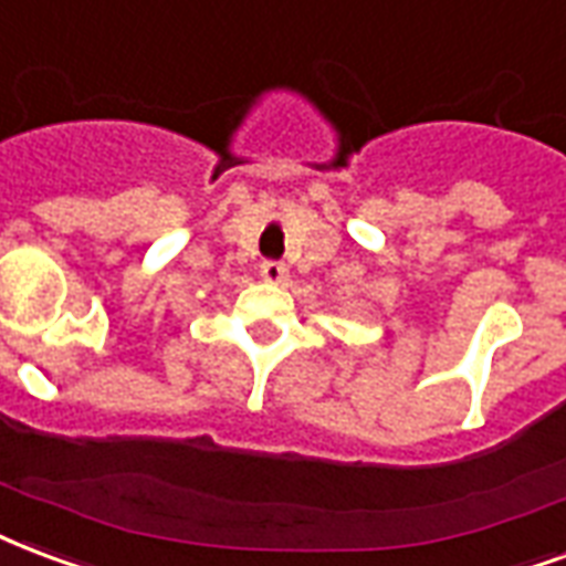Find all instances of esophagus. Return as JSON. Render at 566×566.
I'll return each instance as SVG.
<instances>
[{"instance_id":"esophagus-1","label":"esophagus","mask_w":566,"mask_h":566,"mask_svg":"<svg viewBox=\"0 0 566 566\" xmlns=\"http://www.w3.org/2000/svg\"><path fill=\"white\" fill-rule=\"evenodd\" d=\"M261 279L266 284H282L287 279V266L282 261H263L261 263Z\"/></svg>"}]
</instances>
